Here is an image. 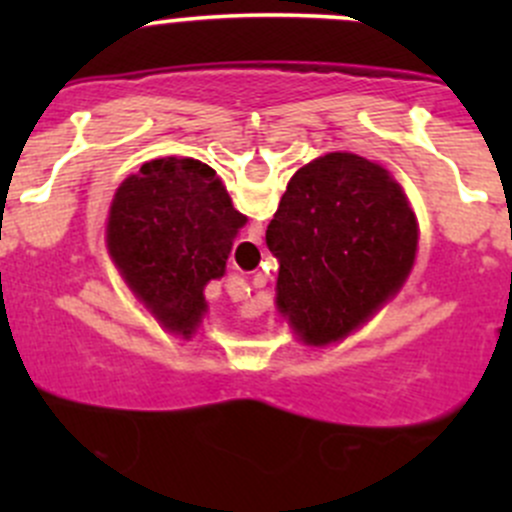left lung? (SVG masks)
<instances>
[{
	"mask_svg": "<svg viewBox=\"0 0 512 512\" xmlns=\"http://www.w3.org/2000/svg\"><path fill=\"white\" fill-rule=\"evenodd\" d=\"M267 247L280 262L277 309L304 344L339 342L369 322L409 277L418 223L379 163L327 153L287 183Z\"/></svg>",
	"mask_w": 512,
	"mask_h": 512,
	"instance_id": "1",
	"label": "left lung"
}]
</instances>
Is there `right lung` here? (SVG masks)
<instances>
[{"label": "right lung", "mask_w": 512, "mask_h": 512, "mask_svg": "<svg viewBox=\"0 0 512 512\" xmlns=\"http://www.w3.org/2000/svg\"><path fill=\"white\" fill-rule=\"evenodd\" d=\"M245 223L210 165L158 158L128 175L113 195L106 245L160 327L190 339L208 312L205 285L225 275Z\"/></svg>", "instance_id": "add662e5"}]
</instances>
